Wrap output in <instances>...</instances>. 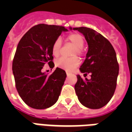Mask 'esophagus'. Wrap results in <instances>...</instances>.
Listing matches in <instances>:
<instances>
[{
  "label": "esophagus",
  "instance_id": "1",
  "mask_svg": "<svg viewBox=\"0 0 132 132\" xmlns=\"http://www.w3.org/2000/svg\"><path fill=\"white\" fill-rule=\"evenodd\" d=\"M66 75H67V76H69V75H70V73H68V72H66Z\"/></svg>",
  "mask_w": 132,
  "mask_h": 132
}]
</instances>
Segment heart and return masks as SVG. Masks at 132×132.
Segmentation results:
<instances>
[{
	"mask_svg": "<svg viewBox=\"0 0 132 132\" xmlns=\"http://www.w3.org/2000/svg\"><path fill=\"white\" fill-rule=\"evenodd\" d=\"M66 40L75 46V49L72 53V56H74L71 58L61 57L56 61L55 63L56 66L60 69L66 70L67 71H71L80 64V60L78 57L76 56V55L79 56H82L83 55V50L82 47L84 44L85 40L83 36L78 33H72L69 35V36H67ZM61 47V39L58 38L55 40L52 47V54L56 57L59 56L60 54Z\"/></svg>",
	"mask_w": 132,
	"mask_h": 132,
	"instance_id": "b5f03b06",
	"label": "heart"
}]
</instances>
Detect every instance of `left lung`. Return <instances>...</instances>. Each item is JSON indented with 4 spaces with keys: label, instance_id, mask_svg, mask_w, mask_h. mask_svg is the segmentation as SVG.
Here are the masks:
<instances>
[{
    "label": "left lung",
    "instance_id": "8db88e82",
    "mask_svg": "<svg viewBox=\"0 0 132 132\" xmlns=\"http://www.w3.org/2000/svg\"><path fill=\"white\" fill-rule=\"evenodd\" d=\"M82 33L88 44L86 60L80 71L85 78L77 75L75 90L78 100L90 109H100L108 104L113 96L119 73L116 52L109 41L90 28L75 27ZM90 73V79L85 77Z\"/></svg>",
    "mask_w": 132,
    "mask_h": 132
}]
</instances>
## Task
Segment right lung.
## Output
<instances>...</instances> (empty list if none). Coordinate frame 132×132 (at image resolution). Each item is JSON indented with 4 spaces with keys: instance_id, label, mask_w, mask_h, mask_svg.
<instances>
[{
    "instance_id": "obj_1",
    "label": "right lung",
    "mask_w": 132,
    "mask_h": 132,
    "mask_svg": "<svg viewBox=\"0 0 132 132\" xmlns=\"http://www.w3.org/2000/svg\"><path fill=\"white\" fill-rule=\"evenodd\" d=\"M66 31L63 26L39 24L28 30L19 42L13 61V72L16 89L30 108L46 109L59 99L66 72L56 68L48 76L42 69L46 63L54 68L52 45L61 32Z\"/></svg>"
}]
</instances>
